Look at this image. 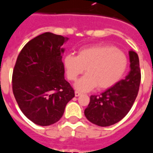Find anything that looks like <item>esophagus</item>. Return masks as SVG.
I'll return each mask as SVG.
<instances>
[{"mask_svg":"<svg viewBox=\"0 0 153 153\" xmlns=\"http://www.w3.org/2000/svg\"><path fill=\"white\" fill-rule=\"evenodd\" d=\"M75 97H79L80 95H82V93H80V92H79V91H75Z\"/></svg>","mask_w":153,"mask_h":153,"instance_id":"esophagus-1","label":"esophagus"}]
</instances>
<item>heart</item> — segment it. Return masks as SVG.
Wrapping results in <instances>:
<instances>
[{"label": "heart", "instance_id": "heart-1", "mask_svg": "<svg viewBox=\"0 0 153 153\" xmlns=\"http://www.w3.org/2000/svg\"><path fill=\"white\" fill-rule=\"evenodd\" d=\"M64 65L67 77L71 81L76 80L86 71V74L75 83L77 89L86 92L96 87L97 89H106L116 84L127 70L128 59L120 49L97 45L80 49L78 56L66 55Z\"/></svg>", "mask_w": 153, "mask_h": 153}]
</instances>
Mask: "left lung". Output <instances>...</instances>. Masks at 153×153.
Returning a JSON list of instances; mask_svg holds the SVG:
<instances>
[{"instance_id": "left-lung-1", "label": "left lung", "mask_w": 153, "mask_h": 153, "mask_svg": "<svg viewBox=\"0 0 153 153\" xmlns=\"http://www.w3.org/2000/svg\"><path fill=\"white\" fill-rule=\"evenodd\" d=\"M128 54L130 71L125 79L119 81L98 96L90 97L84 115L94 125L106 127L121 120L130 111L138 96L141 81L139 59L134 51H129Z\"/></svg>"}]
</instances>
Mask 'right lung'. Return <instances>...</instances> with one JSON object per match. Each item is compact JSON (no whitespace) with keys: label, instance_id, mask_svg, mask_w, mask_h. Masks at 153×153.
Masks as SVG:
<instances>
[{"label":"right lung","instance_id":"right-lung-1","mask_svg":"<svg viewBox=\"0 0 153 153\" xmlns=\"http://www.w3.org/2000/svg\"><path fill=\"white\" fill-rule=\"evenodd\" d=\"M68 38L44 33L19 52L12 75L15 100L34 124L47 126L60 120L74 90L65 79L61 46Z\"/></svg>","mask_w":153,"mask_h":153}]
</instances>
